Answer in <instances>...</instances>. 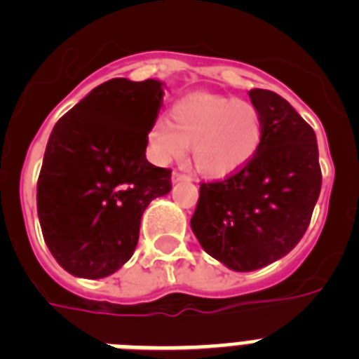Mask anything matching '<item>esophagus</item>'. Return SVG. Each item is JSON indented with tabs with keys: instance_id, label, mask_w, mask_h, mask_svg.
I'll return each instance as SVG.
<instances>
[{
	"instance_id": "1",
	"label": "esophagus",
	"mask_w": 359,
	"mask_h": 359,
	"mask_svg": "<svg viewBox=\"0 0 359 359\" xmlns=\"http://www.w3.org/2000/svg\"><path fill=\"white\" fill-rule=\"evenodd\" d=\"M172 182L180 183V182H190V176L185 172H180V170H174L172 172Z\"/></svg>"
}]
</instances>
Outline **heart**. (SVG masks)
Returning a JSON list of instances; mask_svg holds the SVG:
<instances>
[{
  "mask_svg": "<svg viewBox=\"0 0 359 359\" xmlns=\"http://www.w3.org/2000/svg\"><path fill=\"white\" fill-rule=\"evenodd\" d=\"M170 121L154 120L149 147L158 161L183 156L187 145L205 176L236 172L262 140V116L252 102L212 93H192L174 104Z\"/></svg>",
  "mask_w": 359,
  "mask_h": 359,
  "instance_id": "b5f03b06",
  "label": "heart"
}]
</instances>
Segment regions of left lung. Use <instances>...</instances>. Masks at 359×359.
Returning <instances> with one entry per match:
<instances>
[{"label": "left lung", "mask_w": 359, "mask_h": 359, "mask_svg": "<svg viewBox=\"0 0 359 359\" xmlns=\"http://www.w3.org/2000/svg\"><path fill=\"white\" fill-rule=\"evenodd\" d=\"M262 140L224 180L199 185L190 226L203 250L233 271L264 268L306 233L322 189L318 145L309 123L280 95L250 91Z\"/></svg>", "instance_id": "obj_1"}]
</instances>
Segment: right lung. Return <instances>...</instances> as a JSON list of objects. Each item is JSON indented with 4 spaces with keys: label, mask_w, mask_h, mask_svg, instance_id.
<instances>
[{
    "label": "right lung",
    "mask_w": 359,
    "mask_h": 359,
    "mask_svg": "<svg viewBox=\"0 0 359 359\" xmlns=\"http://www.w3.org/2000/svg\"><path fill=\"white\" fill-rule=\"evenodd\" d=\"M163 95L154 79H113L55 123L37 180V214L44 243L68 273L102 278L122 268L147 205L172 189V170L145 158Z\"/></svg>",
    "instance_id": "add662e5"
}]
</instances>
